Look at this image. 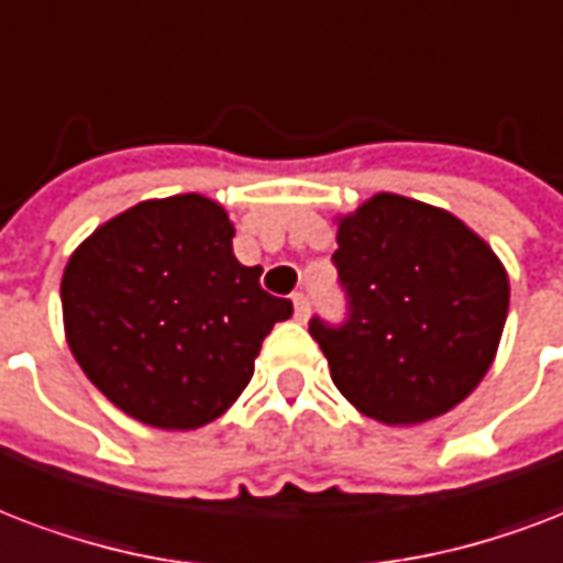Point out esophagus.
<instances>
[{"label":"esophagus","instance_id":"obj_1","mask_svg":"<svg viewBox=\"0 0 563 563\" xmlns=\"http://www.w3.org/2000/svg\"><path fill=\"white\" fill-rule=\"evenodd\" d=\"M291 303H295V319L307 321V316H310V300H307V295H303V291H295V295H291Z\"/></svg>","mask_w":563,"mask_h":563}]
</instances>
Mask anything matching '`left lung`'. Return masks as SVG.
I'll list each match as a JSON object with an SVG mask.
<instances>
[{"label": "left lung", "mask_w": 563, "mask_h": 563, "mask_svg": "<svg viewBox=\"0 0 563 563\" xmlns=\"http://www.w3.org/2000/svg\"><path fill=\"white\" fill-rule=\"evenodd\" d=\"M342 324L312 319L330 377L368 419L419 424L482 384L508 319V272L461 218L380 191L342 214Z\"/></svg>", "instance_id": "1"}]
</instances>
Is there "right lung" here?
Segmentation results:
<instances>
[{"label": "right lung", "instance_id": "add662e5", "mask_svg": "<svg viewBox=\"0 0 563 563\" xmlns=\"http://www.w3.org/2000/svg\"><path fill=\"white\" fill-rule=\"evenodd\" d=\"M224 206L203 195L144 200L97 227L62 277L73 357L123 413L195 431L251 384L253 360L291 300L233 253Z\"/></svg>", "mask_w": 563, "mask_h": 563}]
</instances>
